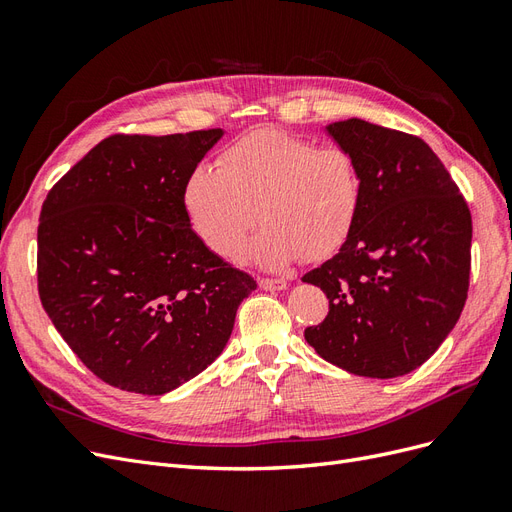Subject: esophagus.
<instances>
[{
	"mask_svg": "<svg viewBox=\"0 0 512 512\" xmlns=\"http://www.w3.org/2000/svg\"><path fill=\"white\" fill-rule=\"evenodd\" d=\"M258 286L262 288V290H284L286 286H288V282L286 280H280V277H260L258 280Z\"/></svg>",
	"mask_w": 512,
	"mask_h": 512,
	"instance_id": "obj_1",
	"label": "esophagus"
}]
</instances>
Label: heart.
Instances as JSON below:
<instances>
[{
  "instance_id": "heart-1",
  "label": "heart",
  "mask_w": 512,
  "mask_h": 512,
  "mask_svg": "<svg viewBox=\"0 0 512 512\" xmlns=\"http://www.w3.org/2000/svg\"><path fill=\"white\" fill-rule=\"evenodd\" d=\"M183 205L200 241L228 260L243 256L260 215L267 224L254 258L282 269L303 254L329 258L346 243L361 207V177L342 147H316L262 128L226 147L218 170L194 168L183 185Z\"/></svg>"
}]
</instances>
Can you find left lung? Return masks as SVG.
<instances>
[{
    "instance_id": "1",
    "label": "left lung",
    "mask_w": 512,
    "mask_h": 512,
    "mask_svg": "<svg viewBox=\"0 0 512 512\" xmlns=\"http://www.w3.org/2000/svg\"><path fill=\"white\" fill-rule=\"evenodd\" d=\"M361 177V207L339 252L303 282L329 299L305 329L324 361L365 378L421 367L468 299L472 215L431 147L363 119L327 126Z\"/></svg>"
}]
</instances>
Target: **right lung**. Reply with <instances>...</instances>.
Listing matches in <instances>:
<instances>
[{
	"label": "right lung",
	"instance_id": "1",
	"mask_svg": "<svg viewBox=\"0 0 512 512\" xmlns=\"http://www.w3.org/2000/svg\"><path fill=\"white\" fill-rule=\"evenodd\" d=\"M220 128L113 134L46 194L38 224L44 312L87 369L164 395L222 354L252 275L200 241L183 185Z\"/></svg>",
	"mask_w": 512,
	"mask_h": 512
}]
</instances>
